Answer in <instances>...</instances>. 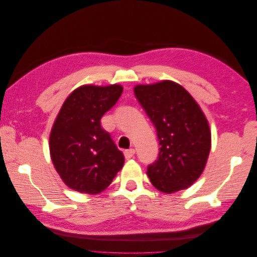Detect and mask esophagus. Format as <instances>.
<instances>
[{
  "label": "esophagus",
  "instance_id": "34e87169",
  "mask_svg": "<svg viewBox=\"0 0 257 257\" xmlns=\"http://www.w3.org/2000/svg\"><path fill=\"white\" fill-rule=\"evenodd\" d=\"M135 154V150L134 149H128V150H125L124 151V157H125L126 160H130L134 157Z\"/></svg>",
  "mask_w": 257,
  "mask_h": 257
}]
</instances>
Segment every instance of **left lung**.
I'll list each match as a JSON object with an SVG mask.
<instances>
[{
  "instance_id": "left-lung-1",
  "label": "left lung",
  "mask_w": 257,
  "mask_h": 257,
  "mask_svg": "<svg viewBox=\"0 0 257 257\" xmlns=\"http://www.w3.org/2000/svg\"><path fill=\"white\" fill-rule=\"evenodd\" d=\"M134 92L157 128L161 146L158 160L148 166L151 183L167 194L189 188L203 173L211 147L204 112L174 81L138 84Z\"/></svg>"
}]
</instances>
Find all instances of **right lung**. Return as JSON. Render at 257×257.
<instances>
[{
	"instance_id": "right-lung-1",
	"label": "right lung",
	"mask_w": 257,
	"mask_h": 257,
	"mask_svg": "<svg viewBox=\"0 0 257 257\" xmlns=\"http://www.w3.org/2000/svg\"><path fill=\"white\" fill-rule=\"evenodd\" d=\"M122 91L119 84L81 85L62 105L51 128L49 149L61 179L75 191L102 192L123 167V153L100 125Z\"/></svg>"
}]
</instances>
